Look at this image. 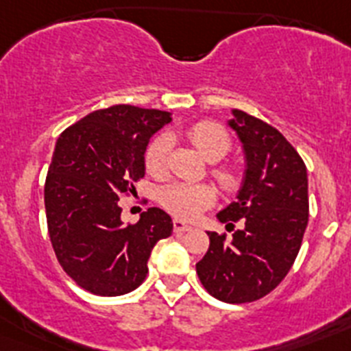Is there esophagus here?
Masks as SVG:
<instances>
[{
    "instance_id": "obj_1",
    "label": "esophagus",
    "mask_w": 351,
    "mask_h": 351,
    "mask_svg": "<svg viewBox=\"0 0 351 351\" xmlns=\"http://www.w3.org/2000/svg\"><path fill=\"white\" fill-rule=\"evenodd\" d=\"M191 226L186 225L184 221L181 219H173V232H178V234H182V232H190Z\"/></svg>"
}]
</instances>
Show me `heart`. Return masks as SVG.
<instances>
[{
    "instance_id": "b5f03b06",
    "label": "heart",
    "mask_w": 351,
    "mask_h": 351,
    "mask_svg": "<svg viewBox=\"0 0 351 351\" xmlns=\"http://www.w3.org/2000/svg\"><path fill=\"white\" fill-rule=\"evenodd\" d=\"M186 138L197 147V151L206 160H221L232 149V138L219 123L210 119H202L186 130ZM170 137L167 133H160L149 142L144 153V165L151 176L160 178L167 172L169 161ZM214 179L218 181L225 191H234L239 186V172L232 165H219L213 169ZM214 190L207 184H186V182H173V184L161 188L158 195V202L172 216L184 221L195 219L198 214L213 206Z\"/></svg>"
}]
</instances>
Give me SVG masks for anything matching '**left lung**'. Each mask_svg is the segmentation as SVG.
<instances>
[{"label": "left lung", "mask_w": 351, "mask_h": 351, "mask_svg": "<svg viewBox=\"0 0 351 351\" xmlns=\"http://www.w3.org/2000/svg\"><path fill=\"white\" fill-rule=\"evenodd\" d=\"M234 114L230 126L246 149V178L237 200L218 214L234 234H207L209 250L197 274L218 300L244 304L271 293L291 269L308 226L309 197L304 160L283 133L243 110Z\"/></svg>", "instance_id": "8db88e82"}]
</instances>
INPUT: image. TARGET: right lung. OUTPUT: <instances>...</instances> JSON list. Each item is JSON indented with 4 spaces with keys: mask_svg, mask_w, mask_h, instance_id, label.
Segmentation results:
<instances>
[{
    "mask_svg": "<svg viewBox=\"0 0 351 351\" xmlns=\"http://www.w3.org/2000/svg\"><path fill=\"white\" fill-rule=\"evenodd\" d=\"M170 114L112 105L68 126L56 142L45 178V214L63 271L89 293L123 295L141 287L158 241L172 234L165 210L149 207L137 223L121 221L119 197L144 178L151 135Z\"/></svg>",
    "mask_w": 351,
    "mask_h": 351,
    "instance_id": "add662e5",
    "label": "right lung"
}]
</instances>
